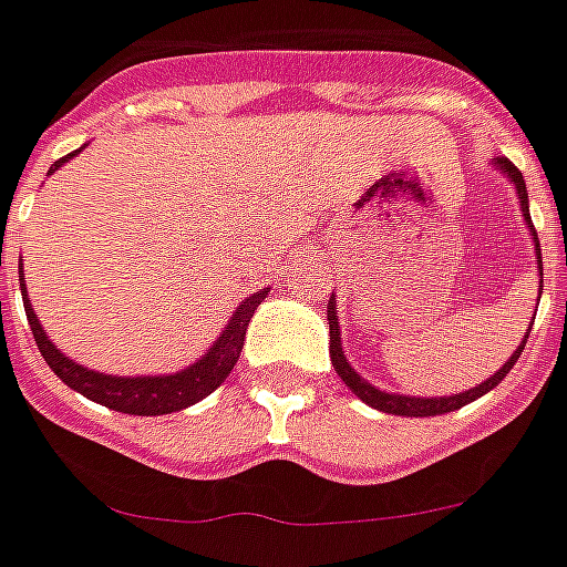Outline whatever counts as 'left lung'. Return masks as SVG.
Here are the masks:
<instances>
[{
	"label": "left lung",
	"mask_w": 567,
	"mask_h": 567,
	"mask_svg": "<svg viewBox=\"0 0 567 567\" xmlns=\"http://www.w3.org/2000/svg\"><path fill=\"white\" fill-rule=\"evenodd\" d=\"M493 167L502 169L508 182L514 185L517 190V199H520V212H523V220H526V227H529V236L535 241V262H538V275H544V262H542V245H538V233L532 227V218H529V194H526V182H523V173L514 164H511L508 157H493ZM544 287V280H542ZM538 301H542V289H538ZM535 322V317H532ZM529 331L523 334L520 347L511 352V359L502 364L496 373H493L491 380H484L481 385L470 391H461V394H449V398H412V394H394V391H382L377 385H370L364 377H359V370L352 368L343 355V343H340V326H338V305H334V296L329 299V352H331V364L338 370V377L349 385V391L355 394L359 400H364L368 406L380 412H389V415H403V419H430V415H445V412H454L472 403V400L484 398L487 391H493L499 385L505 377H508V370L514 368V361L520 359L523 347H526V338H529Z\"/></svg>",
	"instance_id": "1"
}]
</instances>
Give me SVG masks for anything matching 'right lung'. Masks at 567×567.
<instances>
[{
	"label": "right lung",
	"mask_w": 567,
	"mask_h": 567,
	"mask_svg": "<svg viewBox=\"0 0 567 567\" xmlns=\"http://www.w3.org/2000/svg\"><path fill=\"white\" fill-rule=\"evenodd\" d=\"M86 146H80L71 155L59 157L56 164L50 167V173H56L62 164H68L71 157L80 155ZM23 268V262H20ZM20 287H23V308L29 329L35 334V343L41 349V355L50 364V370L56 373L59 380L65 382L68 389L80 391L83 398L95 400L106 410L125 412V415H167V412H178L185 406H194L203 398H208L212 391L218 389L220 382L227 380L229 370L236 368L238 352L245 347V331L254 317V310L259 308V301L266 299L271 289H259L254 296L241 301L233 317L220 331V338L206 349V355H199L194 364H187L185 370L176 373H161V377H113V373H97L83 364H76L74 359H68L62 349L53 347V340L47 338V331L41 329L32 301L25 296L23 275H20Z\"/></svg>",
	"instance_id": "obj_1"
}]
</instances>
